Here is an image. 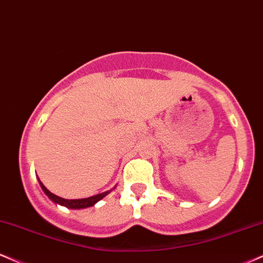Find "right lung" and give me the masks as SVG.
Returning a JSON list of instances; mask_svg holds the SVG:
<instances>
[{
	"instance_id": "add662e5",
	"label": "right lung",
	"mask_w": 263,
	"mask_h": 263,
	"mask_svg": "<svg viewBox=\"0 0 263 263\" xmlns=\"http://www.w3.org/2000/svg\"><path fill=\"white\" fill-rule=\"evenodd\" d=\"M38 181H39V184L40 187H42L43 192H44L46 196H48L49 199H51L52 202L55 203V204H59V205H64L66 206V208H70V209H83V208H88V206H92L95 205L96 203L100 202L102 198H104V197L107 196L108 193L110 192V191H107V192H103V193H100V194H96V196H92V197H88V198H81V199H65V198H61V197L57 196V194L51 193L50 191L46 188L44 184L42 183V181L39 180L38 177ZM116 188V187H114Z\"/></svg>"
}]
</instances>
